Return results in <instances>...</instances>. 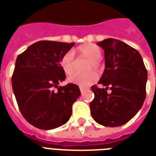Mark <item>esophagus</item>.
Returning <instances> with one entry per match:
<instances>
[{
  "label": "esophagus",
  "mask_w": 156,
  "mask_h": 156,
  "mask_svg": "<svg viewBox=\"0 0 156 156\" xmlns=\"http://www.w3.org/2000/svg\"><path fill=\"white\" fill-rule=\"evenodd\" d=\"M79 88H80V91H81V93H83L84 91L86 90V88H84V87H79Z\"/></svg>",
  "instance_id": "34e87169"
}]
</instances>
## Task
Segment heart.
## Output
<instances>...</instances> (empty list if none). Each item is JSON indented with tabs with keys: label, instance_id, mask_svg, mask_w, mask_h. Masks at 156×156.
Segmentation results:
<instances>
[{
	"label": "heart",
	"instance_id": "heart-1",
	"mask_svg": "<svg viewBox=\"0 0 156 156\" xmlns=\"http://www.w3.org/2000/svg\"><path fill=\"white\" fill-rule=\"evenodd\" d=\"M73 53L78 58H86L88 62L85 66L86 70H89L91 68L93 69H98L100 67L99 58L101 57V51L98 46L94 44H86L79 46L73 50ZM72 51L66 52L60 58V66L63 72L67 75L71 74L74 71L75 58ZM98 79V74L93 71L87 73H75L69 76V81L72 83L78 85L80 87H88L95 83Z\"/></svg>",
	"mask_w": 156,
	"mask_h": 156
}]
</instances>
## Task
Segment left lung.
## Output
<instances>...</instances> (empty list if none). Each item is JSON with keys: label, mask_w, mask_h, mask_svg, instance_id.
Here are the masks:
<instances>
[{"label": "left lung", "mask_w": 156, "mask_h": 156, "mask_svg": "<svg viewBox=\"0 0 156 156\" xmlns=\"http://www.w3.org/2000/svg\"><path fill=\"white\" fill-rule=\"evenodd\" d=\"M104 50L105 69L98 83L92 86V116L104 126L126 124L139 112L146 99L147 70L136 49L115 39L98 43ZM109 88L111 93L108 94Z\"/></svg>", "instance_id": "1"}]
</instances>
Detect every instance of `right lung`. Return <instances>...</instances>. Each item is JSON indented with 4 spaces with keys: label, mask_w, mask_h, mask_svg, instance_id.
<instances>
[{
    "label": "right lung",
    "mask_w": 156,
    "mask_h": 156,
    "mask_svg": "<svg viewBox=\"0 0 156 156\" xmlns=\"http://www.w3.org/2000/svg\"><path fill=\"white\" fill-rule=\"evenodd\" d=\"M73 45L74 43L41 40L17 57L11 78L14 94L25 119L39 129L64 125L72 115L73 102L81 95L76 84L58 87L66 78L60 58Z\"/></svg>",
    "instance_id": "right-lung-1"
}]
</instances>
